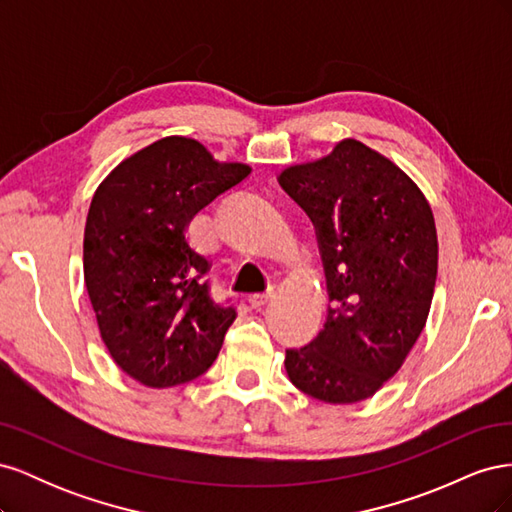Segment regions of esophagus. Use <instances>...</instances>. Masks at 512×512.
Listing matches in <instances>:
<instances>
[{
	"label": "esophagus",
	"mask_w": 512,
	"mask_h": 512,
	"mask_svg": "<svg viewBox=\"0 0 512 512\" xmlns=\"http://www.w3.org/2000/svg\"><path fill=\"white\" fill-rule=\"evenodd\" d=\"M269 301H271V294H254V297H250V307L262 309Z\"/></svg>",
	"instance_id": "esophagus-1"
}]
</instances>
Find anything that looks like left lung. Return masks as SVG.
<instances>
[{
	"instance_id": "obj_1",
	"label": "left lung",
	"mask_w": 512,
	"mask_h": 512,
	"mask_svg": "<svg viewBox=\"0 0 512 512\" xmlns=\"http://www.w3.org/2000/svg\"><path fill=\"white\" fill-rule=\"evenodd\" d=\"M280 183L316 226L329 297L314 342L286 350V374L324 404H359L397 374L427 324L433 211L404 170L354 138L284 168Z\"/></svg>"
}]
</instances>
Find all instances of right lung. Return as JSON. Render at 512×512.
I'll list each match as a JSON object with an SVG mask.
<instances>
[{
    "mask_svg": "<svg viewBox=\"0 0 512 512\" xmlns=\"http://www.w3.org/2000/svg\"><path fill=\"white\" fill-rule=\"evenodd\" d=\"M250 173V164L215 160L196 138L164 136L121 160L91 198L89 301L108 354L149 389L205 374L237 318L213 301L211 260L190 245L188 226Z\"/></svg>",
    "mask_w": 512,
    "mask_h": 512,
    "instance_id": "add662e5",
    "label": "right lung"
}]
</instances>
